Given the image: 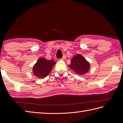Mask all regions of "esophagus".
<instances>
[{"instance_id":"esophagus-1","label":"esophagus","mask_w":123,"mask_h":123,"mask_svg":"<svg viewBox=\"0 0 123 123\" xmlns=\"http://www.w3.org/2000/svg\"><path fill=\"white\" fill-rule=\"evenodd\" d=\"M66 55H64L63 56V57H62L61 60H64L65 59H66Z\"/></svg>"}]
</instances>
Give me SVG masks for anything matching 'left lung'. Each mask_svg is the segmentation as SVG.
Instances as JSON below:
<instances>
[{"label": "left lung", "instance_id": "1", "mask_svg": "<svg viewBox=\"0 0 123 123\" xmlns=\"http://www.w3.org/2000/svg\"><path fill=\"white\" fill-rule=\"evenodd\" d=\"M69 67L79 74H84L88 72L90 69V64L81 54L73 57Z\"/></svg>", "mask_w": 123, "mask_h": 123}]
</instances>
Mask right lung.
I'll list each match as a JSON object with an SVG mask.
<instances>
[{
  "label": "right lung",
  "instance_id": "right-lung-1",
  "mask_svg": "<svg viewBox=\"0 0 123 123\" xmlns=\"http://www.w3.org/2000/svg\"><path fill=\"white\" fill-rule=\"evenodd\" d=\"M55 62L53 59L48 60L43 58H39L34 66L33 72L35 76L44 78L51 71Z\"/></svg>",
  "mask_w": 123,
  "mask_h": 123
}]
</instances>
